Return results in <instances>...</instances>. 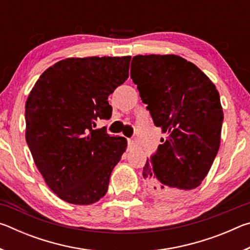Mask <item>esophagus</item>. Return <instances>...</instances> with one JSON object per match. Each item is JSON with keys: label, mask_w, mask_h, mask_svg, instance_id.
<instances>
[{"label": "esophagus", "mask_w": 250, "mask_h": 250, "mask_svg": "<svg viewBox=\"0 0 250 250\" xmlns=\"http://www.w3.org/2000/svg\"><path fill=\"white\" fill-rule=\"evenodd\" d=\"M128 146H129V147L135 146V141L132 140V139H128Z\"/></svg>", "instance_id": "34e87169"}]
</instances>
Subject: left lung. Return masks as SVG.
Wrapping results in <instances>:
<instances>
[{"instance_id": "left-lung-1", "label": "left lung", "mask_w": 250, "mask_h": 250, "mask_svg": "<svg viewBox=\"0 0 250 250\" xmlns=\"http://www.w3.org/2000/svg\"><path fill=\"white\" fill-rule=\"evenodd\" d=\"M130 74L167 135L143 167L147 192L170 200L196 188L221 145L224 112L216 87L193 62L173 54L137 55Z\"/></svg>"}]
</instances>
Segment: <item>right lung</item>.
Listing matches in <instances>:
<instances>
[{
    "label": "right lung",
    "instance_id": "right-lung-1",
    "mask_svg": "<svg viewBox=\"0 0 250 250\" xmlns=\"http://www.w3.org/2000/svg\"><path fill=\"white\" fill-rule=\"evenodd\" d=\"M131 56L70 57L48 67L25 104V138L45 183L61 200L90 205L108 191L126 139L96 129L108 96L129 77Z\"/></svg>",
    "mask_w": 250,
    "mask_h": 250
}]
</instances>
